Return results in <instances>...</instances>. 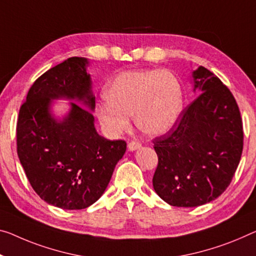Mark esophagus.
I'll use <instances>...</instances> for the list:
<instances>
[{"instance_id": "obj_1", "label": "esophagus", "mask_w": 256, "mask_h": 256, "mask_svg": "<svg viewBox=\"0 0 256 256\" xmlns=\"http://www.w3.org/2000/svg\"><path fill=\"white\" fill-rule=\"evenodd\" d=\"M142 148V144L140 143V142H137V140H132L130 143L128 144L129 151H136V150H138V148Z\"/></svg>"}]
</instances>
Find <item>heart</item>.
<instances>
[{"label": "heart", "mask_w": 256, "mask_h": 256, "mask_svg": "<svg viewBox=\"0 0 256 256\" xmlns=\"http://www.w3.org/2000/svg\"><path fill=\"white\" fill-rule=\"evenodd\" d=\"M106 103L97 105V118L106 132L119 135L134 116L136 127L160 136L174 127L182 111L180 84L168 70H129L118 76L104 92Z\"/></svg>", "instance_id": "1"}]
</instances>
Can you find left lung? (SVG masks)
<instances>
[{"label":"left lung","instance_id":"8db88e82","mask_svg":"<svg viewBox=\"0 0 256 256\" xmlns=\"http://www.w3.org/2000/svg\"><path fill=\"white\" fill-rule=\"evenodd\" d=\"M196 100L170 130L154 138L158 166L153 188L164 202L196 207L221 196L242 158V121L226 86L199 66L192 73Z\"/></svg>","mask_w":256,"mask_h":256}]
</instances>
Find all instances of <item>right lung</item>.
Returning a JSON list of instances; mask_svg holds the SVG:
<instances>
[{"instance_id": "1", "label": "right lung", "mask_w": 256, "mask_h": 256, "mask_svg": "<svg viewBox=\"0 0 256 256\" xmlns=\"http://www.w3.org/2000/svg\"><path fill=\"white\" fill-rule=\"evenodd\" d=\"M88 60L70 57L36 78L19 110L17 153L30 186L49 205L84 210L104 194L127 144L98 135L95 96ZM72 99L70 112L57 120L54 99Z\"/></svg>"}]
</instances>
